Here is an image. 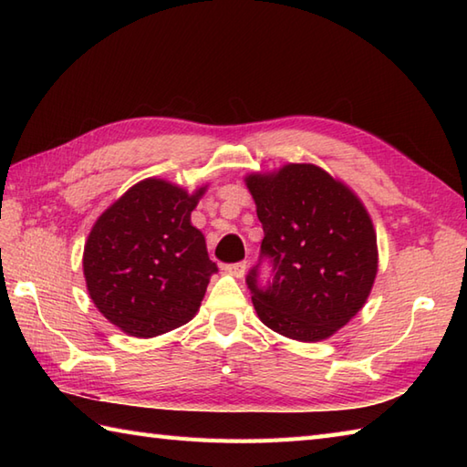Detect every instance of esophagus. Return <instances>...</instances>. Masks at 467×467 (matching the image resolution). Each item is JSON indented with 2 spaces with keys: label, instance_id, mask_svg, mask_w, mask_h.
Instances as JSON below:
<instances>
[{
  "label": "esophagus",
  "instance_id": "34e87169",
  "mask_svg": "<svg viewBox=\"0 0 467 467\" xmlns=\"http://www.w3.org/2000/svg\"><path fill=\"white\" fill-rule=\"evenodd\" d=\"M226 273H231L233 276H236V279H241V276H244V273H246V263L241 261V263L226 265Z\"/></svg>",
  "mask_w": 467,
  "mask_h": 467
}]
</instances>
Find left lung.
Masks as SVG:
<instances>
[{
    "label": "left lung",
    "mask_w": 467,
    "mask_h": 467,
    "mask_svg": "<svg viewBox=\"0 0 467 467\" xmlns=\"http://www.w3.org/2000/svg\"><path fill=\"white\" fill-rule=\"evenodd\" d=\"M263 224L261 259L246 275L253 305L269 329L315 343L361 311L377 275V234L351 188L315 164H285L244 178Z\"/></svg>",
    "instance_id": "obj_1"
}]
</instances>
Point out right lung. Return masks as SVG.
<instances>
[{
	"label": "right lung",
	"mask_w": 467,
	"mask_h": 467,
	"mask_svg": "<svg viewBox=\"0 0 467 467\" xmlns=\"http://www.w3.org/2000/svg\"><path fill=\"white\" fill-rule=\"evenodd\" d=\"M206 186L188 194L146 178L108 206L84 246L90 299L132 337H156L188 323L218 271L191 213Z\"/></svg>",
	"instance_id": "obj_1"
}]
</instances>
